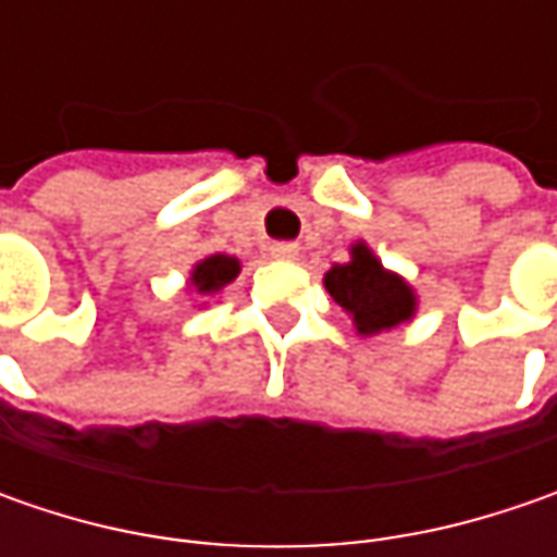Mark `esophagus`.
<instances>
[{"label": "esophagus", "instance_id": "34e87169", "mask_svg": "<svg viewBox=\"0 0 557 557\" xmlns=\"http://www.w3.org/2000/svg\"><path fill=\"white\" fill-rule=\"evenodd\" d=\"M269 253H272L275 260H297V257H300V247L294 245V242H278V245L269 247Z\"/></svg>", "mask_w": 557, "mask_h": 557}]
</instances>
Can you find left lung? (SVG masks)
I'll return each instance as SVG.
<instances>
[{"mask_svg":"<svg viewBox=\"0 0 557 557\" xmlns=\"http://www.w3.org/2000/svg\"><path fill=\"white\" fill-rule=\"evenodd\" d=\"M322 282L334 304L354 319L356 334L362 337L391 332L416 319V288L399 272L384 267L366 242L350 245V260L334 263Z\"/></svg>","mask_w":557,"mask_h":557,"instance_id":"obj_1","label":"left lung"}]
</instances>
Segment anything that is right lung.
Returning a JSON list of instances; mask_svg holds the SVG:
<instances>
[{
    "mask_svg": "<svg viewBox=\"0 0 557 557\" xmlns=\"http://www.w3.org/2000/svg\"><path fill=\"white\" fill-rule=\"evenodd\" d=\"M242 272V260L238 257H228V253H210L198 260L191 272H188V282L185 290H191L195 297H216L223 294L225 285H232Z\"/></svg>",
    "mask_w": 557,
    "mask_h": 557,
    "instance_id": "right-lung-1",
    "label": "right lung"
}]
</instances>
